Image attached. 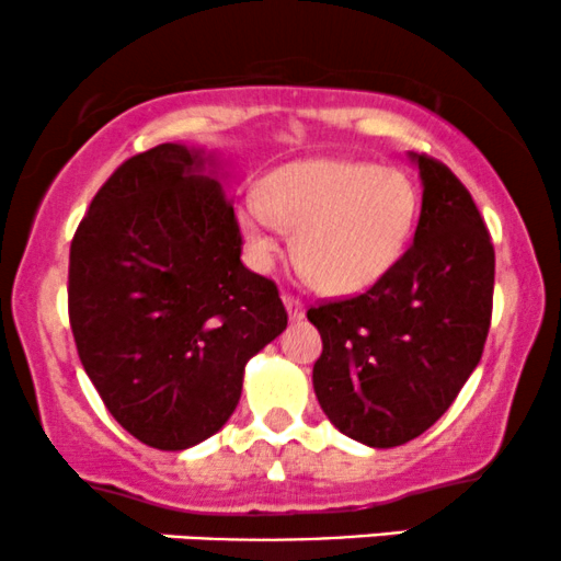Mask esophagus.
I'll use <instances>...</instances> for the list:
<instances>
[{
  "instance_id": "esophagus-1",
  "label": "esophagus",
  "mask_w": 561,
  "mask_h": 561,
  "mask_svg": "<svg viewBox=\"0 0 561 561\" xmlns=\"http://www.w3.org/2000/svg\"><path fill=\"white\" fill-rule=\"evenodd\" d=\"M282 300H285V308H287V313H289V319H302V311H306V308H302V300L298 298V295H293V293H282Z\"/></svg>"
}]
</instances>
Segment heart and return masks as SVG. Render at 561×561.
Listing matches in <instances>:
<instances>
[{"instance_id":"obj_1","label":"heart","mask_w":561,"mask_h":561,"mask_svg":"<svg viewBox=\"0 0 561 561\" xmlns=\"http://www.w3.org/2000/svg\"><path fill=\"white\" fill-rule=\"evenodd\" d=\"M416 221L414 182L366 160H306L276 171L242 208L250 255L268 268L295 229V259L319 289L356 293L401 259Z\"/></svg>"}]
</instances>
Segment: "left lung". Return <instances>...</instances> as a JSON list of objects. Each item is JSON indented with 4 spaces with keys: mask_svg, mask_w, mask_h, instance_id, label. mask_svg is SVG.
I'll return each mask as SVG.
<instances>
[{
    "mask_svg": "<svg viewBox=\"0 0 561 561\" xmlns=\"http://www.w3.org/2000/svg\"><path fill=\"white\" fill-rule=\"evenodd\" d=\"M414 160V242L366 293L308 308L324 343L313 364L321 409L375 448L403 446L446 414L491 330L495 253L478 205L440 160Z\"/></svg>",
    "mask_w": 561,
    "mask_h": 561,
    "instance_id": "left-lung-1",
    "label": "left lung"
}]
</instances>
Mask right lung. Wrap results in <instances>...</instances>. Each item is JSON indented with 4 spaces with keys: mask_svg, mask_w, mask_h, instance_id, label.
I'll return each instance as SVG.
<instances>
[{
    "mask_svg": "<svg viewBox=\"0 0 561 561\" xmlns=\"http://www.w3.org/2000/svg\"><path fill=\"white\" fill-rule=\"evenodd\" d=\"M203 152L158 145L100 186L70 242L76 351L115 422L182 450L227 424L250 356L285 332L266 276L242 266V231Z\"/></svg>",
    "mask_w": 561,
    "mask_h": 561,
    "instance_id": "right-lung-1",
    "label": "right lung"
}]
</instances>
